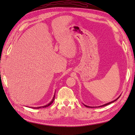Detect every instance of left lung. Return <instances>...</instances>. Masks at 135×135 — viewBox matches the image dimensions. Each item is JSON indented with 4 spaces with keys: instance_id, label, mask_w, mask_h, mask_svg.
<instances>
[{
    "instance_id": "obj_1",
    "label": "left lung",
    "mask_w": 135,
    "mask_h": 135,
    "mask_svg": "<svg viewBox=\"0 0 135 135\" xmlns=\"http://www.w3.org/2000/svg\"><path fill=\"white\" fill-rule=\"evenodd\" d=\"M121 96H119L118 98L117 99H116L115 100H114V101H112V102H109V103H106V104H103V105H100V106H99V107H103V106H105V105H108V104H111V103H113V102H114L115 101H116V100H117L118 99V98L119 97ZM84 105L85 106V107H89V108H93L94 107H90V106H88V105H85L84 104Z\"/></svg>"
}]
</instances>
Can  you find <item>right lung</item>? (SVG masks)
<instances>
[{"label": "right lung", "mask_w": 135, "mask_h": 135, "mask_svg": "<svg viewBox=\"0 0 135 135\" xmlns=\"http://www.w3.org/2000/svg\"><path fill=\"white\" fill-rule=\"evenodd\" d=\"M54 98H55V95H54V96H53V99H52V100H51V101L49 103V104H47V105H44V106H42V107H33V108H35V109H38V108H45V107H48V106H49L50 105H51V104H52L53 103V102H54Z\"/></svg>", "instance_id": "obj_1"}]
</instances>
